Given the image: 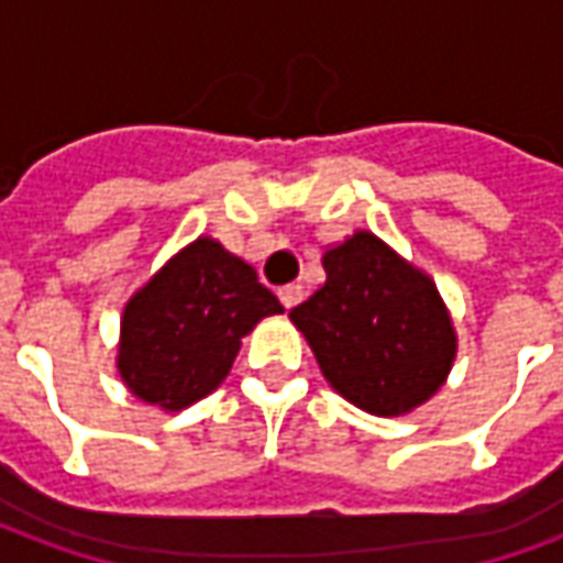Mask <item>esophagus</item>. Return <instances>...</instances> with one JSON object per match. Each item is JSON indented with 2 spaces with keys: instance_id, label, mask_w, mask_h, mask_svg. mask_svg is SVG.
Listing matches in <instances>:
<instances>
[{
  "instance_id": "34e87169",
  "label": "esophagus",
  "mask_w": 563,
  "mask_h": 563,
  "mask_svg": "<svg viewBox=\"0 0 563 563\" xmlns=\"http://www.w3.org/2000/svg\"><path fill=\"white\" fill-rule=\"evenodd\" d=\"M277 295H280L283 307H286V310H292V307L305 298V289H301L298 283H289V286H280V292Z\"/></svg>"
}]
</instances>
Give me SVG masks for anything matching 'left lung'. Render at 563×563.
<instances>
[{
	"instance_id": "left-lung-1",
	"label": "left lung",
	"mask_w": 563,
	"mask_h": 563,
	"mask_svg": "<svg viewBox=\"0 0 563 563\" xmlns=\"http://www.w3.org/2000/svg\"><path fill=\"white\" fill-rule=\"evenodd\" d=\"M325 283L289 310L331 389L371 416H404L446 383L459 338L434 280L377 234L322 256Z\"/></svg>"
}]
</instances>
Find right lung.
<instances>
[{
	"label": "right lung",
	"instance_id": "obj_1",
	"mask_svg": "<svg viewBox=\"0 0 563 563\" xmlns=\"http://www.w3.org/2000/svg\"><path fill=\"white\" fill-rule=\"evenodd\" d=\"M283 305L244 258L198 238L129 298L117 371L126 389L162 410H184L229 377L241 338Z\"/></svg>",
	"mask_w": 563,
	"mask_h": 563
}]
</instances>
